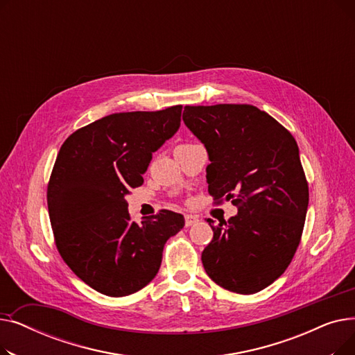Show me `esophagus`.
<instances>
[{
  "mask_svg": "<svg viewBox=\"0 0 355 355\" xmlns=\"http://www.w3.org/2000/svg\"><path fill=\"white\" fill-rule=\"evenodd\" d=\"M196 221H198V217H196L193 214H185V227L193 226Z\"/></svg>",
  "mask_w": 355,
  "mask_h": 355,
  "instance_id": "obj_1",
  "label": "esophagus"
}]
</instances>
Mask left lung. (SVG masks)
I'll return each mask as SVG.
<instances>
[{"label": "left lung", "instance_id": "1", "mask_svg": "<svg viewBox=\"0 0 355 355\" xmlns=\"http://www.w3.org/2000/svg\"><path fill=\"white\" fill-rule=\"evenodd\" d=\"M182 121L207 149L209 193L239 210L218 226L207 220L214 234L202 266L227 291H262L286 270L301 241L309 191L300 148L252 105L185 106Z\"/></svg>", "mask_w": 355, "mask_h": 355}]
</instances>
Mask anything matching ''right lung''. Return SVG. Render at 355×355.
<instances>
[{"label": "right lung", "instance_id": "obj_1", "mask_svg": "<svg viewBox=\"0 0 355 355\" xmlns=\"http://www.w3.org/2000/svg\"><path fill=\"white\" fill-rule=\"evenodd\" d=\"M182 106L121 112L73 132L47 185L54 241L66 265L107 296L135 293L159 270L166 240L184 227L170 210L130 220L125 200L142 185L153 153L180 128Z\"/></svg>", "mask_w": 355, "mask_h": 355}]
</instances>
